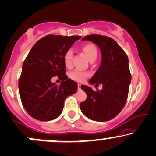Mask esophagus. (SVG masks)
Returning a JSON list of instances; mask_svg holds the SVG:
<instances>
[{
	"label": "esophagus",
	"mask_w": 156,
	"mask_h": 156,
	"mask_svg": "<svg viewBox=\"0 0 156 156\" xmlns=\"http://www.w3.org/2000/svg\"><path fill=\"white\" fill-rule=\"evenodd\" d=\"M78 89L79 90H80V89H81V85H80V84H78Z\"/></svg>",
	"instance_id": "34e87169"
}]
</instances>
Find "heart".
I'll return each instance as SVG.
<instances>
[{
  "instance_id": "obj_1",
  "label": "heart",
  "mask_w": 156,
  "mask_h": 156,
  "mask_svg": "<svg viewBox=\"0 0 156 156\" xmlns=\"http://www.w3.org/2000/svg\"><path fill=\"white\" fill-rule=\"evenodd\" d=\"M82 50L85 53L86 56L88 58L89 61L93 59H96L98 56V51L96 47L92 44H87L82 47ZM72 59H73V51L72 49H68L63 55V63L66 68H71L72 66ZM90 76L88 72L82 71L80 70H76L71 71L69 73V77L71 80L76 82H84Z\"/></svg>"
}]
</instances>
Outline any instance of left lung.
Masks as SVG:
<instances>
[{"instance_id":"8db88e82","label":"left lung","mask_w":156,"mask_h":156,"mask_svg":"<svg viewBox=\"0 0 156 156\" xmlns=\"http://www.w3.org/2000/svg\"><path fill=\"white\" fill-rule=\"evenodd\" d=\"M82 40L92 41L99 47L101 62L89 83L96 87L101 84L103 88L94 91L89 86L82 85L87 98L80 103V109L90 120L108 121L121 112L127 101L131 80L129 58L118 43L107 36L93 34Z\"/></svg>"}]
</instances>
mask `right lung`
Segmentation results:
<instances>
[{
  "label": "right lung",
  "mask_w": 156,
  "mask_h": 156,
  "mask_svg": "<svg viewBox=\"0 0 156 156\" xmlns=\"http://www.w3.org/2000/svg\"><path fill=\"white\" fill-rule=\"evenodd\" d=\"M81 38L47 35L39 39L25 58L19 80L22 104L31 117L41 121L58 118L68 96L77 90V84L66 75L63 55ZM62 80L58 86L53 76Z\"/></svg>",
  "instance_id": "1"
}]
</instances>
